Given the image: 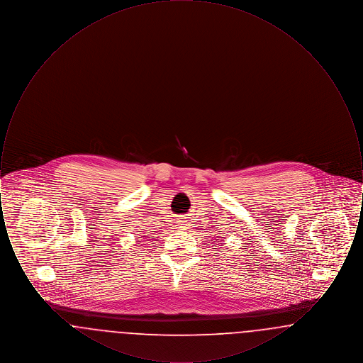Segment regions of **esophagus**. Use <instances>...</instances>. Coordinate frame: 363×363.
<instances>
[{"mask_svg": "<svg viewBox=\"0 0 363 363\" xmlns=\"http://www.w3.org/2000/svg\"><path fill=\"white\" fill-rule=\"evenodd\" d=\"M181 228H184V227H182V225H181Z\"/></svg>", "mask_w": 363, "mask_h": 363, "instance_id": "34e87169", "label": "esophagus"}]
</instances>
